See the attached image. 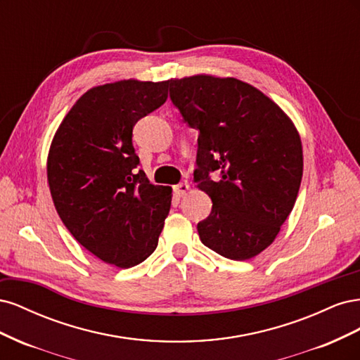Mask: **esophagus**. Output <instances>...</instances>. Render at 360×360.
<instances>
[{
	"label": "esophagus",
	"instance_id": "obj_1",
	"mask_svg": "<svg viewBox=\"0 0 360 360\" xmlns=\"http://www.w3.org/2000/svg\"><path fill=\"white\" fill-rule=\"evenodd\" d=\"M188 191H189V184L186 181L179 183V184H176V186H174V192H176L179 197H184Z\"/></svg>",
	"mask_w": 360,
	"mask_h": 360
}]
</instances>
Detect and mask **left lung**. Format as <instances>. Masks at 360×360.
<instances>
[{"label":"left lung","mask_w":360,"mask_h":360,"mask_svg":"<svg viewBox=\"0 0 360 360\" xmlns=\"http://www.w3.org/2000/svg\"><path fill=\"white\" fill-rule=\"evenodd\" d=\"M168 84L184 123L200 132L193 181L213 202L197 226L201 242L236 261L258 255L297 198L303 174L297 129L264 93L236 78L193 75ZM214 170L217 181L210 177Z\"/></svg>","instance_id":"left-lung-1"}]
</instances>
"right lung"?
I'll return each mask as SVG.
<instances>
[{
    "mask_svg": "<svg viewBox=\"0 0 360 360\" xmlns=\"http://www.w3.org/2000/svg\"><path fill=\"white\" fill-rule=\"evenodd\" d=\"M168 81L93 86L64 117L48 155L53 205L93 255L122 269L148 258L169 213L172 189L151 184L132 144L138 120L165 103Z\"/></svg>",
    "mask_w": 360,
    "mask_h": 360,
    "instance_id": "1",
    "label": "right lung"
}]
</instances>
